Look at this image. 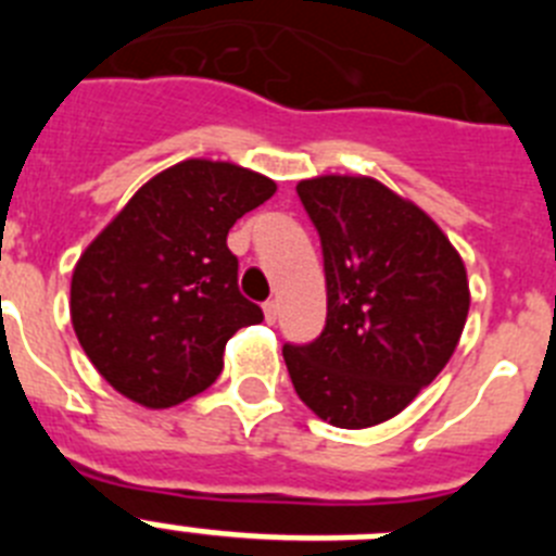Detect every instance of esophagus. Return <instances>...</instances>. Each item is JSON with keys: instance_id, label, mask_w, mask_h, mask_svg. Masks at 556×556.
I'll list each match as a JSON object with an SVG mask.
<instances>
[{"instance_id": "obj_1", "label": "esophagus", "mask_w": 556, "mask_h": 556, "mask_svg": "<svg viewBox=\"0 0 556 556\" xmlns=\"http://www.w3.org/2000/svg\"><path fill=\"white\" fill-rule=\"evenodd\" d=\"M264 320H267V323L278 320V301L264 303Z\"/></svg>"}]
</instances>
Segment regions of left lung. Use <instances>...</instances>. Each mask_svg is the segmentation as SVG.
<instances>
[{
	"label": "left lung",
	"instance_id": "left-lung-1",
	"mask_svg": "<svg viewBox=\"0 0 556 556\" xmlns=\"http://www.w3.org/2000/svg\"><path fill=\"white\" fill-rule=\"evenodd\" d=\"M320 233L326 328L283 345L303 404L339 429L384 424L440 370L468 320V275L426 211L372 178L298 184Z\"/></svg>",
	"mask_w": 556,
	"mask_h": 556
}]
</instances>
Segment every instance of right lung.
Listing matches in <instances>:
<instances>
[{"mask_svg":"<svg viewBox=\"0 0 556 556\" xmlns=\"http://www.w3.org/2000/svg\"><path fill=\"white\" fill-rule=\"evenodd\" d=\"M275 194L258 172L191 159L147 180L72 275V326L108 384L150 409L223 372L239 328L264 312L239 292L228 230Z\"/></svg>","mask_w":556,"mask_h":556,"instance_id":"obj_1","label":"right lung"}]
</instances>
